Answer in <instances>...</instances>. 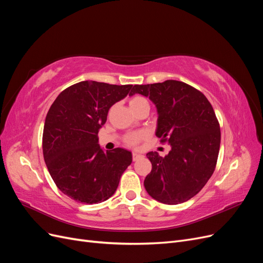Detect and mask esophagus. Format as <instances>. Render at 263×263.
Returning <instances> with one entry per match:
<instances>
[{
  "label": "esophagus",
  "mask_w": 263,
  "mask_h": 263,
  "mask_svg": "<svg viewBox=\"0 0 263 263\" xmlns=\"http://www.w3.org/2000/svg\"><path fill=\"white\" fill-rule=\"evenodd\" d=\"M144 156H142L141 154H138V153H133V160L134 161H137V160H139L140 158H142Z\"/></svg>",
  "instance_id": "1"
}]
</instances>
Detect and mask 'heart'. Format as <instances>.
<instances>
[{"instance_id":"obj_1","label":"heart","mask_w":263,"mask_h":263,"mask_svg":"<svg viewBox=\"0 0 263 263\" xmlns=\"http://www.w3.org/2000/svg\"><path fill=\"white\" fill-rule=\"evenodd\" d=\"M142 104H148V102L145 98L140 97V95H135V97L130 98V100H129L130 108L138 107ZM144 136H145L144 133H133V134L127 135L126 138H125V142L127 145L135 146V145H137L142 138H144Z\"/></svg>"}]
</instances>
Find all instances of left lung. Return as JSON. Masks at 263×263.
<instances>
[{
    "mask_svg": "<svg viewBox=\"0 0 263 263\" xmlns=\"http://www.w3.org/2000/svg\"><path fill=\"white\" fill-rule=\"evenodd\" d=\"M136 93L156 105V135L171 146L165 157L147 154L153 169L145 189L163 204L186 202L203 189L216 166L220 128L213 106L202 92L176 80L134 85L129 95Z\"/></svg>",
    "mask_w": 263,
    "mask_h": 263,
    "instance_id": "obj_1",
    "label": "left lung"
}]
</instances>
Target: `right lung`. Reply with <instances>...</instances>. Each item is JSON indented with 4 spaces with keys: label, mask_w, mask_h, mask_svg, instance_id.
<instances>
[{
    "label": "right lung",
    "mask_w": 263,
    "mask_h": 263,
    "mask_svg": "<svg viewBox=\"0 0 263 263\" xmlns=\"http://www.w3.org/2000/svg\"><path fill=\"white\" fill-rule=\"evenodd\" d=\"M132 84L82 81L63 90L46 116L43 153L55 185L72 200L98 204L112 196L132 163L128 150H103L98 134L110 106L129 93Z\"/></svg>",
    "instance_id": "1"
}]
</instances>
